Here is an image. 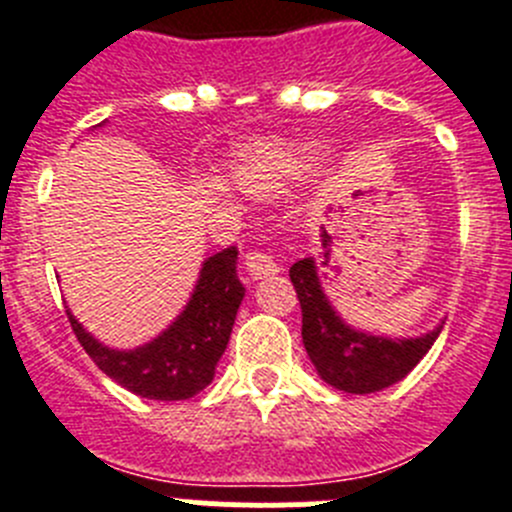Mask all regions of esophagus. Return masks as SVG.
<instances>
[{"instance_id":"esophagus-1","label":"esophagus","mask_w":512,"mask_h":512,"mask_svg":"<svg viewBox=\"0 0 512 512\" xmlns=\"http://www.w3.org/2000/svg\"><path fill=\"white\" fill-rule=\"evenodd\" d=\"M246 269H248V277L251 279H266V277H274V274H277L279 264L271 259L269 253L253 251L246 256Z\"/></svg>"}]
</instances>
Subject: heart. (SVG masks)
Masks as SVG:
<instances>
[{
    "instance_id": "obj_1",
    "label": "heart",
    "mask_w": 512,
    "mask_h": 512,
    "mask_svg": "<svg viewBox=\"0 0 512 512\" xmlns=\"http://www.w3.org/2000/svg\"><path fill=\"white\" fill-rule=\"evenodd\" d=\"M315 151L287 143H261L238 158L233 179L243 192L271 200L315 166Z\"/></svg>"
}]
</instances>
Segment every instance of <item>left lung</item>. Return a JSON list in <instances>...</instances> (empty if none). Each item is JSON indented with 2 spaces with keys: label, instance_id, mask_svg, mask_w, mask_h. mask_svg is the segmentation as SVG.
Masks as SVG:
<instances>
[{
  "label": "left lung",
  "instance_id": "obj_1",
  "mask_svg": "<svg viewBox=\"0 0 512 512\" xmlns=\"http://www.w3.org/2000/svg\"><path fill=\"white\" fill-rule=\"evenodd\" d=\"M302 307V343L320 379L351 395H372L408 377L436 343L443 323L418 338H387L356 330L333 310L312 256L289 269Z\"/></svg>",
  "mask_w": 512,
  "mask_h": 512
}]
</instances>
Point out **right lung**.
I'll return each mask as SVG.
<instances>
[{
  "instance_id": "obj_1",
  "label": "right lung",
  "mask_w": 512,
  "mask_h": 512,
  "mask_svg": "<svg viewBox=\"0 0 512 512\" xmlns=\"http://www.w3.org/2000/svg\"><path fill=\"white\" fill-rule=\"evenodd\" d=\"M235 261V246L210 256L202 264L182 315H176L164 333L133 351L104 346L84 330L71 310L66 315L84 351L120 387L148 400H189L215 377V366L225 354L235 315L246 295Z\"/></svg>"
}]
</instances>
